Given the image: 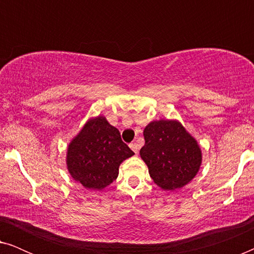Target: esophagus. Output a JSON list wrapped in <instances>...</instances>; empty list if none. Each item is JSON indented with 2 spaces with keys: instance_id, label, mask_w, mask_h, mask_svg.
Masks as SVG:
<instances>
[{
  "instance_id": "34e87169",
  "label": "esophagus",
  "mask_w": 254,
  "mask_h": 254,
  "mask_svg": "<svg viewBox=\"0 0 254 254\" xmlns=\"http://www.w3.org/2000/svg\"><path fill=\"white\" fill-rule=\"evenodd\" d=\"M129 147H130L131 150H133L135 154L137 155V152H138V144L136 143V142H131V143L129 144Z\"/></svg>"
}]
</instances>
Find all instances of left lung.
Here are the masks:
<instances>
[{
	"instance_id": "1",
	"label": "left lung",
	"mask_w": 254,
	"mask_h": 254,
	"mask_svg": "<svg viewBox=\"0 0 254 254\" xmlns=\"http://www.w3.org/2000/svg\"><path fill=\"white\" fill-rule=\"evenodd\" d=\"M145 143L140 156L158 187L176 190L187 185L202 164V150L176 119L154 120L143 130Z\"/></svg>"
}]
</instances>
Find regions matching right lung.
Wrapping results in <instances>:
<instances>
[{
    "instance_id": "right-lung-1",
    "label": "right lung",
    "mask_w": 254,
    "mask_h": 254,
    "mask_svg": "<svg viewBox=\"0 0 254 254\" xmlns=\"http://www.w3.org/2000/svg\"><path fill=\"white\" fill-rule=\"evenodd\" d=\"M134 152L104 116L88 119L67 147L65 164L71 178L92 190H102L119 175V166Z\"/></svg>"
}]
</instances>
